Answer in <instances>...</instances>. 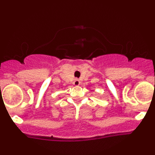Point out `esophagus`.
Segmentation results:
<instances>
[{
	"instance_id": "esophagus-1",
	"label": "esophagus",
	"mask_w": 155,
	"mask_h": 155,
	"mask_svg": "<svg viewBox=\"0 0 155 155\" xmlns=\"http://www.w3.org/2000/svg\"><path fill=\"white\" fill-rule=\"evenodd\" d=\"M80 84H81V82L78 79H75V80L74 81V85L78 86V85H80Z\"/></svg>"
}]
</instances>
